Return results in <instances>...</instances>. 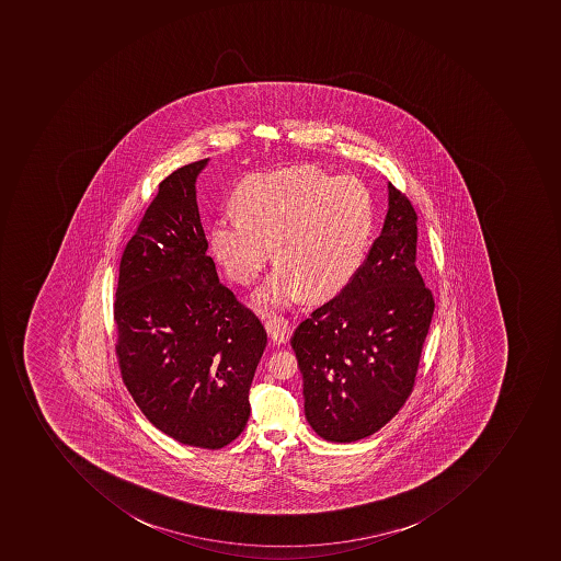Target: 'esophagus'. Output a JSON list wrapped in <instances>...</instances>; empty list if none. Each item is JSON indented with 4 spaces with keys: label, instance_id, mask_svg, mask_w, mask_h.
Listing matches in <instances>:
<instances>
[{
    "label": "esophagus",
    "instance_id": "1",
    "mask_svg": "<svg viewBox=\"0 0 561 561\" xmlns=\"http://www.w3.org/2000/svg\"><path fill=\"white\" fill-rule=\"evenodd\" d=\"M264 329H266L267 337L272 339L276 344L286 342V339L289 337V332H291V325H289L285 317H270L264 322Z\"/></svg>",
    "mask_w": 561,
    "mask_h": 561
}]
</instances>
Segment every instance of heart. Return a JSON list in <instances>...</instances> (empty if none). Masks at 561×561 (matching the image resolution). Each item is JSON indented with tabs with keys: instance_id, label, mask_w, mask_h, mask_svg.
Here are the masks:
<instances>
[{
	"instance_id": "heart-1",
	"label": "heart",
	"mask_w": 561,
	"mask_h": 561,
	"mask_svg": "<svg viewBox=\"0 0 561 561\" xmlns=\"http://www.w3.org/2000/svg\"><path fill=\"white\" fill-rule=\"evenodd\" d=\"M236 209L217 217L210 250L232 279L251 285L275 245L279 263L256 294L263 307L337 291L363 264L374 228L366 183L311 165L251 176Z\"/></svg>"
}]
</instances>
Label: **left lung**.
Wrapping results in <instances>:
<instances>
[{"instance_id":"1","label":"left lung","mask_w":561,"mask_h":561,"mask_svg":"<svg viewBox=\"0 0 561 561\" xmlns=\"http://www.w3.org/2000/svg\"><path fill=\"white\" fill-rule=\"evenodd\" d=\"M388 188L385 226L366 261L291 337L307 422L337 444L373 435L407 403L435 310L416 267V213Z\"/></svg>"}]
</instances>
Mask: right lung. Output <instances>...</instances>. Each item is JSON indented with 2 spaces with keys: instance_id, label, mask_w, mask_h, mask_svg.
Masks as SVG:
<instances>
[{
  "instance_id": "obj_1",
  "label": "right lung",
  "mask_w": 561,
  "mask_h": 561,
  "mask_svg": "<svg viewBox=\"0 0 561 561\" xmlns=\"http://www.w3.org/2000/svg\"><path fill=\"white\" fill-rule=\"evenodd\" d=\"M207 161L158 185L119 263L114 322L123 381L148 422L217 450L245 428L266 332L207 256L195 195Z\"/></svg>"
}]
</instances>
